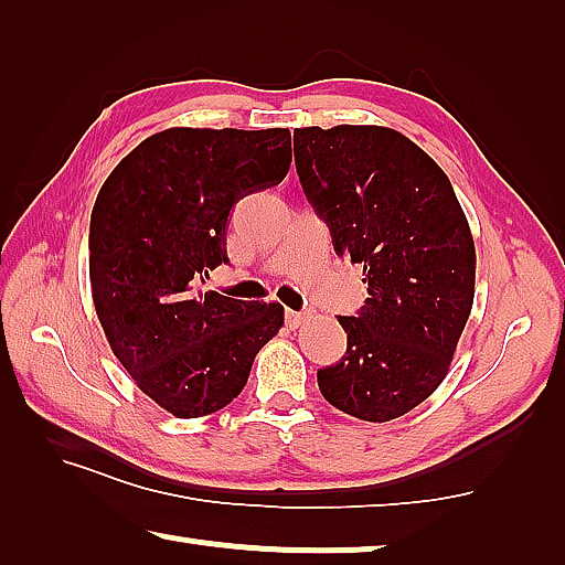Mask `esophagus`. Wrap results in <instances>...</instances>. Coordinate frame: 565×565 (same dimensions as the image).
I'll return each instance as SVG.
<instances>
[{"label":"esophagus","mask_w":565,"mask_h":565,"mask_svg":"<svg viewBox=\"0 0 565 565\" xmlns=\"http://www.w3.org/2000/svg\"><path fill=\"white\" fill-rule=\"evenodd\" d=\"M308 320V312H298V310H285V322H288V326L295 330V328H300L302 322Z\"/></svg>","instance_id":"obj_1"}]
</instances>
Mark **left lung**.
I'll return each mask as SVG.
<instances>
[{"instance_id":"1","label":"left lung","mask_w":565,"mask_h":565,"mask_svg":"<svg viewBox=\"0 0 565 565\" xmlns=\"http://www.w3.org/2000/svg\"><path fill=\"white\" fill-rule=\"evenodd\" d=\"M295 168L370 295L358 316L338 318L348 350L318 370L320 393L360 420L401 418L443 383L473 308L468 220L448 174L395 129H295Z\"/></svg>"}]
</instances>
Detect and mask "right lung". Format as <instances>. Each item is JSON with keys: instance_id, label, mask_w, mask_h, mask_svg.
<instances>
[{"instance_id": "right-lung-1", "label": "right lung", "mask_w": 565, "mask_h": 565, "mask_svg": "<svg viewBox=\"0 0 565 565\" xmlns=\"http://www.w3.org/2000/svg\"><path fill=\"white\" fill-rule=\"evenodd\" d=\"M290 160L282 127H172L137 145L102 184L89 220L97 318L137 387L178 418L233 403L282 328L280 302L202 285L230 263V210L282 182Z\"/></svg>"}]
</instances>
